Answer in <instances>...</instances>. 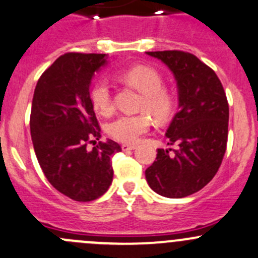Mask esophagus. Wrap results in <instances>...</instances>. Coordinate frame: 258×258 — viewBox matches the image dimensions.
<instances>
[{
  "label": "esophagus",
  "instance_id": "esophagus-1",
  "mask_svg": "<svg viewBox=\"0 0 258 258\" xmlns=\"http://www.w3.org/2000/svg\"><path fill=\"white\" fill-rule=\"evenodd\" d=\"M121 147H122V151H134L135 148H136V146H135V145H127V143H123V145H122Z\"/></svg>",
  "mask_w": 258,
  "mask_h": 258
}]
</instances>
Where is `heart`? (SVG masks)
Masks as SVG:
<instances>
[{
	"label": "heart",
	"instance_id": "heart-1",
	"mask_svg": "<svg viewBox=\"0 0 258 258\" xmlns=\"http://www.w3.org/2000/svg\"><path fill=\"white\" fill-rule=\"evenodd\" d=\"M118 79L132 86L143 95L141 110L150 111L158 121H163L172 112L174 100L172 94L163 88V78L156 69L146 65H135L118 74ZM90 102L94 110L101 116L113 112L112 94L107 80L100 79L90 89ZM152 124L148 113L123 115L107 124V134L113 140L123 143H135L147 134Z\"/></svg>",
	"mask_w": 258,
	"mask_h": 258
}]
</instances>
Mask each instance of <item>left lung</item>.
Wrapping results in <instances>:
<instances>
[{"label": "left lung", "mask_w": 258, "mask_h": 258, "mask_svg": "<svg viewBox=\"0 0 258 258\" xmlns=\"http://www.w3.org/2000/svg\"><path fill=\"white\" fill-rule=\"evenodd\" d=\"M168 67L177 81L178 107L165 132L172 148H158L146 169L148 185L165 198L191 195L214 178L227 143L229 104L211 68L190 53L147 51Z\"/></svg>", "instance_id": "8db88e82"}]
</instances>
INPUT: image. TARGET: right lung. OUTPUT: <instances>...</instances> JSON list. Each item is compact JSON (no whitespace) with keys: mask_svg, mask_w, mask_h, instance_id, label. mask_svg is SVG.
Segmentation results:
<instances>
[{"mask_svg":"<svg viewBox=\"0 0 258 258\" xmlns=\"http://www.w3.org/2000/svg\"><path fill=\"white\" fill-rule=\"evenodd\" d=\"M108 63L106 54L67 53L38 80L31 111V136L48 181L75 202H91L112 183L111 157L121 151L101 137L90 102L91 80Z\"/></svg>","mask_w":258,"mask_h":258,"instance_id":"obj_1","label":"right lung"}]
</instances>
